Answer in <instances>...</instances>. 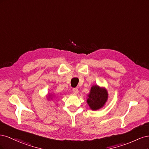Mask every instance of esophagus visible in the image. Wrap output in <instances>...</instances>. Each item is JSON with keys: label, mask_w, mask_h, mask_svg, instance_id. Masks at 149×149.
I'll use <instances>...</instances> for the list:
<instances>
[{"label": "esophagus", "mask_w": 149, "mask_h": 149, "mask_svg": "<svg viewBox=\"0 0 149 149\" xmlns=\"http://www.w3.org/2000/svg\"><path fill=\"white\" fill-rule=\"evenodd\" d=\"M73 92L74 94H77L78 93L79 91H78V89L77 88H73Z\"/></svg>", "instance_id": "obj_1"}]
</instances>
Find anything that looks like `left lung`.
Here are the masks:
<instances>
[{"label": "left lung", "instance_id": "1", "mask_svg": "<svg viewBox=\"0 0 149 149\" xmlns=\"http://www.w3.org/2000/svg\"><path fill=\"white\" fill-rule=\"evenodd\" d=\"M107 97V92L106 89L101 88L95 85L91 89L87 102L92 110H97L104 105Z\"/></svg>", "mask_w": 149, "mask_h": 149}]
</instances>
